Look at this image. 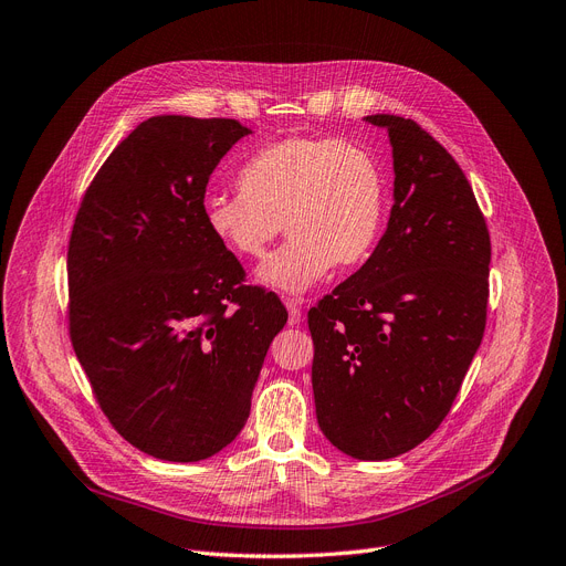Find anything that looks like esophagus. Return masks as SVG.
<instances>
[{"label":"esophagus","mask_w":566,"mask_h":566,"mask_svg":"<svg viewBox=\"0 0 566 566\" xmlns=\"http://www.w3.org/2000/svg\"><path fill=\"white\" fill-rule=\"evenodd\" d=\"M284 305L289 310V324L296 326L303 322V310H301V303L296 298H284Z\"/></svg>","instance_id":"1"}]
</instances>
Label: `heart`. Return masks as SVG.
<instances>
[{
  "mask_svg": "<svg viewBox=\"0 0 566 566\" xmlns=\"http://www.w3.org/2000/svg\"><path fill=\"white\" fill-rule=\"evenodd\" d=\"M240 193L203 201L208 231L242 259H261L286 229L291 238L259 277L301 293L337 263H363L381 235L388 182L365 145L335 136H286L263 145L238 170Z\"/></svg>",
  "mask_w": 566,
  "mask_h": 566,
  "instance_id": "heart-1",
  "label": "heart"
}]
</instances>
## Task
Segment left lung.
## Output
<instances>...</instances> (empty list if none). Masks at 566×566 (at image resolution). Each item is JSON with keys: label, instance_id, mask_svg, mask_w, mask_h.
Listing matches in <instances>:
<instances>
[{"label": "left lung", "instance_id": "8db88e82", "mask_svg": "<svg viewBox=\"0 0 566 566\" xmlns=\"http://www.w3.org/2000/svg\"><path fill=\"white\" fill-rule=\"evenodd\" d=\"M388 129L396 203L373 256L307 312L316 421L333 447L388 460L447 419L485 331L490 233L470 180L419 122Z\"/></svg>", "mask_w": 566, "mask_h": 566}]
</instances>
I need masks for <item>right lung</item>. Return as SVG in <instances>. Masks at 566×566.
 Returning a JSON list of instances; mask_svg holds the SVG:
<instances>
[{
  "instance_id": "obj_1",
  "label": "right lung",
  "mask_w": 566,
  "mask_h": 566,
  "mask_svg": "<svg viewBox=\"0 0 566 566\" xmlns=\"http://www.w3.org/2000/svg\"><path fill=\"white\" fill-rule=\"evenodd\" d=\"M250 129L157 115L96 170L66 252L69 337L111 426L138 451L196 462L242 430L270 342L273 291L206 227L210 174Z\"/></svg>"
}]
</instances>
